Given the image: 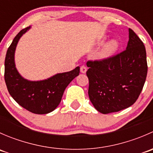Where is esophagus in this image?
Masks as SVG:
<instances>
[{
	"mask_svg": "<svg viewBox=\"0 0 153 153\" xmlns=\"http://www.w3.org/2000/svg\"><path fill=\"white\" fill-rule=\"evenodd\" d=\"M80 70H81V73H86V70H87V68H86L85 66H81Z\"/></svg>",
	"mask_w": 153,
	"mask_h": 153,
	"instance_id": "1",
	"label": "esophagus"
}]
</instances>
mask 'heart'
Returning a JSON list of instances; mask_svg holds the SVG:
<instances>
[{
    "instance_id": "obj_1",
    "label": "heart",
    "mask_w": 153,
    "mask_h": 153,
    "mask_svg": "<svg viewBox=\"0 0 153 153\" xmlns=\"http://www.w3.org/2000/svg\"><path fill=\"white\" fill-rule=\"evenodd\" d=\"M106 37L102 36L101 38H99L98 41V45L101 46L103 44H105L106 41ZM120 47V44L118 41L116 40H112L109 42L104 45V47L101 49L100 51L99 54H98V59L101 60V61H104V60H108L113 57L118 50Z\"/></svg>"
}]
</instances>
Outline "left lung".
<instances>
[{"mask_svg": "<svg viewBox=\"0 0 153 153\" xmlns=\"http://www.w3.org/2000/svg\"><path fill=\"white\" fill-rule=\"evenodd\" d=\"M89 100L103 114L132 106L141 94L147 75L145 47L129 29L126 50L104 61H87Z\"/></svg>", "mask_w": 153, "mask_h": 153, "instance_id": "obj_1", "label": "left lung"}]
</instances>
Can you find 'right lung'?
Wrapping results in <instances>:
<instances>
[{"label":"right lung","instance_id":"obj_1","mask_svg":"<svg viewBox=\"0 0 153 153\" xmlns=\"http://www.w3.org/2000/svg\"><path fill=\"white\" fill-rule=\"evenodd\" d=\"M30 28L29 26L22 29L8 48L4 78L10 95L19 105L32 113L47 114L59 105L66 87L79 75L80 67L41 81H29L21 76L15 67V52L20 38Z\"/></svg>","mask_w":153,"mask_h":153}]
</instances>
